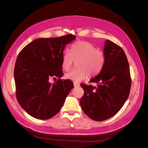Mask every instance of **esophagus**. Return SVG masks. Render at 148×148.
I'll return each mask as SVG.
<instances>
[{
    "label": "esophagus",
    "instance_id": "34e87169",
    "mask_svg": "<svg viewBox=\"0 0 148 148\" xmlns=\"http://www.w3.org/2000/svg\"><path fill=\"white\" fill-rule=\"evenodd\" d=\"M73 84H74V86H75V87H78V86H79V84L78 83H76V82H75V83H73Z\"/></svg>",
    "mask_w": 148,
    "mask_h": 148
}]
</instances>
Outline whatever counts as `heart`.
<instances>
[{
    "instance_id": "b5f03b06",
    "label": "heart",
    "mask_w": 148,
    "mask_h": 148,
    "mask_svg": "<svg viewBox=\"0 0 148 148\" xmlns=\"http://www.w3.org/2000/svg\"><path fill=\"white\" fill-rule=\"evenodd\" d=\"M77 62L76 69L65 75L66 79L80 82L89 74L91 77L99 74L104 68L106 58L104 53L91 42L78 41L71 46L70 52L65 51L62 57V67L67 71L70 70L74 61Z\"/></svg>"
}]
</instances>
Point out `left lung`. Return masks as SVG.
<instances>
[{"mask_svg": "<svg viewBox=\"0 0 148 148\" xmlns=\"http://www.w3.org/2000/svg\"><path fill=\"white\" fill-rule=\"evenodd\" d=\"M104 53V68L90 80L97 86L81 83L84 92L80 106L89 118L96 121L109 119L118 112L128 99L132 84L129 64L123 49L107 39Z\"/></svg>", "mask_w": 148, "mask_h": 148, "instance_id": "8db88e82", "label": "left lung"}]
</instances>
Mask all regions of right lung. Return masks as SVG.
Masks as SVG:
<instances>
[{
    "label": "right lung",
    "mask_w": 148,
    "mask_h": 148,
    "mask_svg": "<svg viewBox=\"0 0 148 148\" xmlns=\"http://www.w3.org/2000/svg\"><path fill=\"white\" fill-rule=\"evenodd\" d=\"M73 34L40 38L27 44L18 55L14 68L16 97L20 106L32 117L47 120L56 115L74 86L64 75L62 57ZM57 76L56 82L49 79Z\"/></svg>",
    "instance_id": "obj_1"
}]
</instances>
